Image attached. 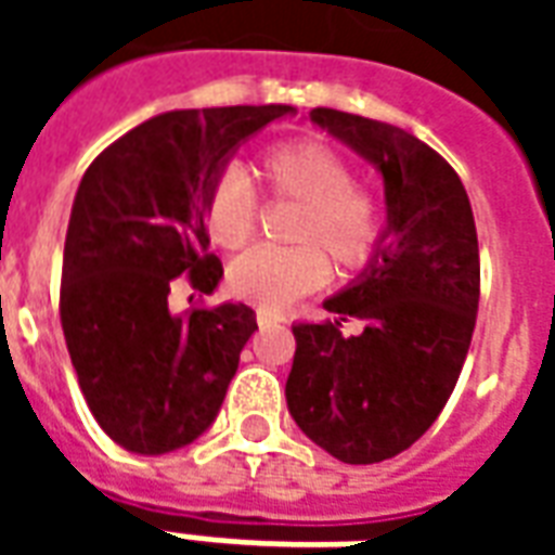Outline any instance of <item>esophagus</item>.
Segmentation results:
<instances>
[{"mask_svg":"<svg viewBox=\"0 0 555 555\" xmlns=\"http://www.w3.org/2000/svg\"><path fill=\"white\" fill-rule=\"evenodd\" d=\"M255 321H258V326H276L285 324V314L270 312V309H258V312H255Z\"/></svg>","mask_w":555,"mask_h":555,"instance_id":"34e87169","label":"esophagus"}]
</instances>
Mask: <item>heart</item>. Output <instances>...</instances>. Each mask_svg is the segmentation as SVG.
Segmentation results:
<instances>
[{"label":"heart","instance_id":"b5f03b06","mask_svg":"<svg viewBox=\"0 0 555 555\" xmlns=\"http://www.w3.org/2000/svg\"><path fill=\"white\" fill-rule=\"evenodd\" d=\"M273 198L294 202L291 246H258L229 267L234 297L261 309H285L326 282L324 253L341 270H357L377 249L384 214L374 195L353 183L341 154L318 139H294L267 151L255 166ZM258 198L241 169L219 171L205 195V229L222 249H241L253 237Z\"/></svg>","mask_w":555,"mask_h":555}]
</instances>
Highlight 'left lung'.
I'll return each instance as SVG.
<instances>
[{
  "mask_svg": "<svg viewBox=\"0 0 555 555\" xmlns=\"http://www.w3.org/2000/svg\"><path fill=\"white\" fill-rule=\"evenodd\" d=\"M309 121L384 178L380 243L321 324H294L285 398L300 430L345 464L396 457L434 425L464 369L478 312V237L461 178L401 127L338 109ZM357 317V337L340 321Z\"/></svg>",
  "mask_w": 555,
  "mask_h": 555,
  "instance_id": "left-lung-1",
  "label": "left lung"
}]
</instances>
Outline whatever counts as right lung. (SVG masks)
Instances as JSON below:
<instances>
[{"label":"right lung","mask_w":555,"mask_h":555,"mask_svg":"<svg viewBox=\"0 0 555 555\" xmlns=\"http://www.w3.org/2000/svg\"><path fill=\"white\" fill-rule=\"evenodd\" d=\"M294 106L175 109L113 142L79 181L62 261V330L89 410L121 449L166 454L217 418L258 324L243 302L175 314L177 276L222 279L205 195L234 151Z\"/></svg>","instance_id":"1"}]
</instances>
